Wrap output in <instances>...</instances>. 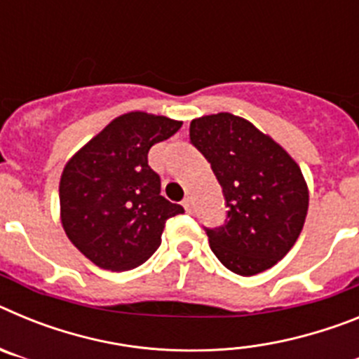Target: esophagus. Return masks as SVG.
I'll return each mask as SVG.
<instances>
[{
	"instance_id": "esophagus-1",
	"label": "esophagus",
	"mask_w": 359,
	"mask_h": 359,
	"mask_svg": "<svg viewBox=\"0 0 359 359\" xmlns=\"http://www.w3.org/2000/svg\"><path fill=\"white\" fill-rule=\"evenodd\" d=\"M183 208H185L187 212H192V198L183 199Z\"/></svg>"
}]
</instances>
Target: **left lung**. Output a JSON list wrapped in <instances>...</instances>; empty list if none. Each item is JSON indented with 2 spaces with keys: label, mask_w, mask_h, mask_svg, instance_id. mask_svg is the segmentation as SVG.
Returning a JSON list of instances; mask_svg holds the SVG:
<instances>
[{
  "label": "left lung",
  "mask_w": 359,
  "mask_h": 359,
  "mask_svg": "<svg viewBox=\"0 0 359 359\" xmlns=\"http://www.w3.org/2000/svg\"><path fill=\"white\" fill-rule=\"evenodd\" d=\"M190 142L210 163L228 207L223 226L205 228L212 252L243 277L277 264L297 243L309 207L297 161L231 113L192 120Z\"/></svg>",
  "instance_id": "left-lung-1"
}]
</instances>
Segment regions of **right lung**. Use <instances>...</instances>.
<instances>
[{
    "label": "right lung",
    "instance_id": "right-lung-1",
    "mask_svg": "<svg viewBox=\"0 0 359 359\" xmlns=\"http://www.w3.org/2000/svg\"><path fill=\"white\" fill-rule=\"evenodd\" d=\"M180 120L131 111L116 116L68 160L59 183L61 223L73 246L98 268L128 271L161 244L167 219L183 214L160 194L149 149Z\"/></svg>",
    "mask_w": 359,
    "mask_h": 359
}]
</instances>
